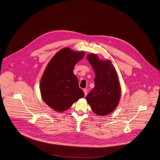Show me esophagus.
I'll list each match as a JSON object with an SVG mask.
<instances>
[{
	"label": "esophagus",
	"instance_id": "34e87169",
	"mask_svg": "<svg viewBox=\"0 0 160 160\" xmlns=\"http://www.w3.org/2000/svg\"><path fill=\"white\" fill-rule=\"evenodd\" d=\"M83 92H84V93H85V95L86 96V95H87V93H88V90H87V89H83Z\"/></svg>",
	"mask_w": 160,
	"mask_h": 160
}]
</instances>
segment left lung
I'll list each match as a JSON object with an SVG mask.
<instances>
[{
    "label": "left lung",
    "mask_w": 160,
    "mask_h": 160,
    "mask_svg": "<svg viewBox=\"0 0 160 160\" xmlns=\"http://www.w3.org/2000/svg\"><path fill=\"white\" fill-rule=\"evenodd\" d=\"M87 60L95 72L94 88L86 97L92 111L105 116L117 107L121 96L116 71L110 61L100 60L96 54H89Z\"/></svg>",
    "instance_id": "left-lung-1"
}]
</instances>
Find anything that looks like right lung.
I'll return each instance as SVG.
<instances>
[{
  "label": "right lung",
  "mask_w": 160,
  "mask_h": 160,
  "mask_svg": "<svg viewBox=\"0 0 160 160\" xmlns=\"http://www.w3.org/2000/svg\"><path fill=\"white\" fill-rule=\"evenodd\" d=\"M83 57V52L63 48L48 64L40 82V90L44 102L52 109L58 112L67 110L85 96L73 72L74 66Z\"/></svg>",
  "instance_id": "right-lung-1"
}]
</instances>
